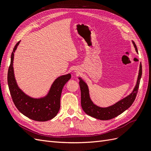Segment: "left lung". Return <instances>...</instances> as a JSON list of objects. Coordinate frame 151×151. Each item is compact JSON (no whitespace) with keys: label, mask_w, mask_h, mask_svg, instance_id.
<instances>
[{"label":"left lung","mask_w":151,"mask_h":151,"mask_svg":"<svg viewBox=\"0 0 151 151\" xmlns=\"http://www.w3.org/2000/svg\"><path fill=\"white\" fill-rule=\"evenodd\" d=\"M132 43L134 45L136 52L138 53L137 48L135 43L134 42H132ZM142 64L140 63L137 81V83L133 91L127 97L123 98L111 106L106 108L100 107L94 104L90 98L88 85L83 79H82L81 77H79L81 92V106L84 111L87 115L101 120H110L120 115L123 111H125L130 107L135 101L137 94L138 92L140 81L142 77Z\"/></svg>","instance_id":"8db88e82"}]
</instances>
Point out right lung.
I'll return each mask as SVG.
<instances>
[{
    "label": "right lung",
    "instance_id": "add662e5",
    "mask_svg": "<svg viewBox=\"0 0 151 151\" xmlns=\"http://www.w3.org/2000/svg\"><path fill=\"white\" fill-rule=\"evenodd\" d=\"M20 41L13 49L7 74L8 86L12 101L18 110L30 119L38 122L50 120L55 116L59 111L62 89L67 81L70 79L71 74L58 77L54 81L48 94L43 97L34 98L27 95L18 86L14 72V53Z\"/></svg>",
    "mask_w": 151,
    "mask_h": 151
}]
</instances>
